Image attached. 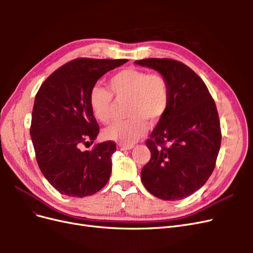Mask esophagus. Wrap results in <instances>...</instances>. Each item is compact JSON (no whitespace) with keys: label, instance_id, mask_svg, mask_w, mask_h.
<instances>
[{"label":"esophagus","instance_id":"34e87169","mask_svg":"<svg viewBox=\"0 0 253 253\" xmlns=\"http://www.w3.org/2000/svg\"><path fill=\"white\" fill-rule=\"evenodd\" d=\"M134 148V145H122V144H119L118 145V149L121 150V151H125V150H132Z\"/></svg>","mask_w":253,"mask_h":253}]
</instances>
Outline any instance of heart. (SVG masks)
<instances>
[{
  "mask_svg": "<svg viewBox=\"0 0 253 253\" xmlns=\"http://www.w3.org/2000/svg\"><path fill=\"white\" fill-rule=\"evenodd\" d=\"M109 85L118 101H128L126 114L129 118L106 127L103 136L109 140L129 145L147 131L145 121L154 125L163 117L169 102L168 83L159 74L125 68L113 76ZM112 93L99 85L94 86L89 93L90 109L95 117L103 124H108L112 119Z\"/></svg>",
  "mask_w": 253,
  "mask_h": 253,
  "instance_id": "heart-1",
  "label": "heart"
}]
</instances>
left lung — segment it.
I'll return each mask as SVG.
<instances>
[{
  "mask_svg": "<svg viewBox=\"0 0 253 253\" xmlns=\"http://www.w3.org/2000/svg\"><path fill=\"white\" fill-rule=\"evenodd\" d=\"M135 63L158 72L169 89L167 110L147 140L151 159L141 181L160 200H182L200 190L215 167L221 140L215 102L204 81L178 61L150 58Z\"/></svg>",
  "mask_w": 253,
  "mask_h": 253,
  "instance_id": "left-lung-1",
  "label": "left lung"
}]
</instances>
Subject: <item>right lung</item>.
I'll list each match as a JSON object with an SVG mask.
<instances>
[{
	"mask_svg": "<svg viewBox=\"0 0 253 253\" xmlns=\"http://www.w3.org/2000/svg\"><path fill=\"white\" fill-rule=\"evenodd\" d=\"M126 62L76 59L53 72L38 90L30 137L42 174L61 194L93 195L110 179L116 144L104 141L90 151L80 147L93 143L99 133L89 105L90 89L104 74Z\"/></svg>",
	"mask_w": 253,
	"mask_h": 253,
	"instance_id": "obj_1",
	"label": "right lung"
}]
</instances>
